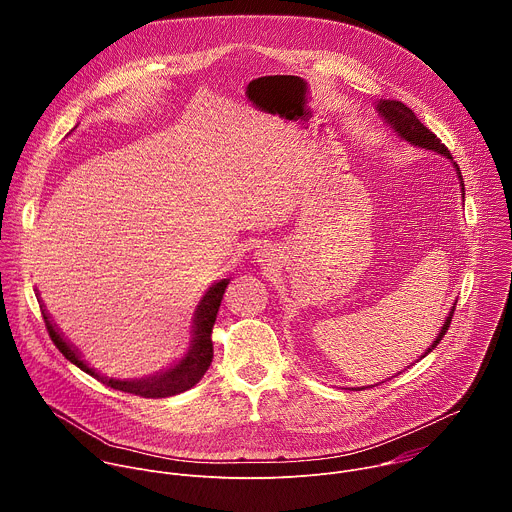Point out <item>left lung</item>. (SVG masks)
<instances>
[{"mask_svg":"<svg viewBox=\"0 0 512 512\" xmlns=\"http://www.w3.org/2000/svg\"><path fill=\"white\" fill-rule=\"evenodd\" d=\"M377 111H379V115L385 119V123H389V125L393 127V131H395L399 137H403L405 141H409V143L417 145V148L437 152V154L446 156L448 160H452V154H450V150L446 148V145L442 143V139H437V135H435L433 131H429V129H427V127L417 119V115H415V113H413L405 103H401V101H391V99H381V101L377 103ZM452 162H454V160H452ZM454 168H456V174H458L460 184H462V190H464L462 172H460V168H458V164H456V162H454ZM454 310H456V304L452 306V312L448 314V318H446V322H444V326H442L440 334L435 336L433 344L425 350V354H423V356H427V354H429L437 344L442 342L444 334L448 332V328H450V324H452ZM423 356H421V358H423ZM421 358H419V360H421Z\"/></svg>","mask_w":512,"mask_h":512,"instance_id":"obj_1","label":"left lung"}]
</instances>
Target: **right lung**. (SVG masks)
Returning <instances> with one entry per match:
<instances>
[{
  "instance_id": "add662e5",
  "label": "right lung",
  "mask_w": 512,
  "mask_h": 512,
  "mask_svg": "<svg viewBox=\"0 0 512 512\" xmlns=\"http://www.w3.org/2000/svg\"><path fill=\"white\" fill-rule=\"evenodd\" d=\"M227 285H229V279H221V281L212 283L206 294L202 296V300L198 302L196 312H194V326H192L194 328V334H192L194 338H192V344H190L188 352L178 362H174L170 369L160 371V373L150 375V377H143V379H123V381H119V379H109V377L97 373L95 369H91L87 360H83L79 348L72 346L58 332V328L50 320L46 308L40 306V310H42V316H44V322H46V330H48L52 342L56 344V348L64 354L66 360H70L72 364H77L81 371H85L87 375H91L93 379L101 381L103 385H107L111 389L131 393V395H139V397H145V399H162V397H172V395H178V393H184V391L192 389L204 377V373L208 371L210 362H212L210 334H212V326L216 322V314H218V308H221Z\"/></svg>"
}]
</instances>
